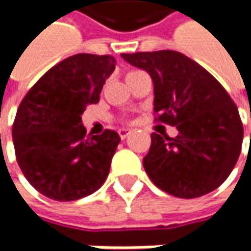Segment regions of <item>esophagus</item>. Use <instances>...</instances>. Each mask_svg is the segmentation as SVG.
<instances>
[{"label":"esophagus","instance_id":"esophagus-1","mask_svg":"<svg viewBox=\"0 0 251 251\" xmlns=\"http://www.w3.org/2000/svg\"><path fill=\"white\" fill-rule=\"evenodd\" d=\"M130 134L131 130H127V128H120V130H119V135H120L121 140H126Z\"/></svg>","mask_w":251,"mask_h":251}]
</instances>
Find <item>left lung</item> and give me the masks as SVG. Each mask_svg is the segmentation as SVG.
I'll use <instances>...</instances> for the list:
<instances>
[{
	"label": "left lung",
	"instance_id": "obj_1",
	"mask_svg": "<svg viewBox=\"0 0 251 251\" xmlns=\"http://www.w3.org/2000/svg\"><path fill=\"white\" fill-rule=\"evenodd\" d=\"M153 81L155 120L176 126L177 137L152 132L144 168L152 183L178 198L218 188L236 165L243 124L236 104L205 68L187 55L160 50L121 54Z\"/></svg>",
	"mask_w": 251,
	"mask_h": 251
}]
</instances>
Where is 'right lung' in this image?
Listing matches in <instances>:
<instances>
[{"label": "right lung", "instance_id": "add662e5", "mask_svg": "<svg viewBox=\"0 0 251 251\" xmlns=\"http://www.w3.org/2000/svg\"><path fill=\"white\" fill-rule=\"evenodd\" d=\"M114 68L111 55L75 54L50 68L21 101L12 126L15 155L40 194L75 201L104 183L120 135H86L81 116L99 101Z\"/></svg>", "mask_w": 251, "mask_h": 251}]
</instances>
